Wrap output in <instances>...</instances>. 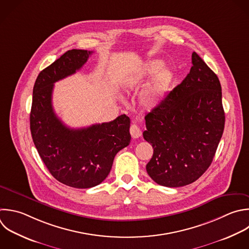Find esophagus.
<instances>
[{
  "instance_id": "34e87169",
  "label": "esophagus",
  "mask_w": 249,
  "mask_h": 249,
  "mask_svg": "<svg viewBox=\"0 0 249 249\" xmlns=\"http://www.w3.org/2000/svg\"><path fill=\"white\" fill-rule=\"evenodd\" d=\"M129 132L132 138H139L142 134L141 129L136 125V124H131L130 128H129Z\"/></svg>"
}]
</instances>
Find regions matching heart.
Here are the masks:
<instances>
[{"mask_svg": "<svg viewBox=\"0 0 249 249\" xmlns=\"http://www.w3.org/2000/svg\"><path fill=\"white\" fill-rule=\"evenodd\" d=\"M153 75V79L140 94V104L147 110L158 107L170 90L175 78L173 68L162 66L160 60L153 59L148 61L127 81L130 86H137Z\"/></svg>", "mask_w": 249, "mask_h": 249, "instance_id": "1", "label": "heart"}]
</instances>
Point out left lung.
<instances>
[{"label": "left lung", "instance_id": "obj_1", "mask_svg": "<svg viewBox=\"0 0 249 249\" xmlns=\"http://www.w3.org/2000/svg\"><path fill=\"white\" fill-rule=\"evenodd\" d=\"M192 64L183 82L145 117L143 137L154 148L146 170L165 187L197 180L211 164L224 130L219 79L196 53Z\"/></svg>", "mask_w": 249, "mask_h": 249}]
</instances>
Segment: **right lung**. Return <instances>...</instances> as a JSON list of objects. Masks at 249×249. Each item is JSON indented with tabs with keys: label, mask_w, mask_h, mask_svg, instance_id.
Instances as JSON below:
<instances>
[{
	"label": "right lung",
	"mask_w": 249,
	"mask_h": 249,
	"mask_svg": "<svg viewBox=\"0 0 249 249\" xmlns=\"http://www.w3.org/2000/svg\"><path fill=\"white\" fill-rule=\"evenodd\" d=\"M92 52L71 50L41 71L34 85L30 129L37 151L52 175L78 189L100 184L108 176L116 154L129 145L130 120H116L89 127L70 128L53 107L54 83L71 76Z\"/></svg>",
	"instance_id": "add662e5"
}]
</instances>
